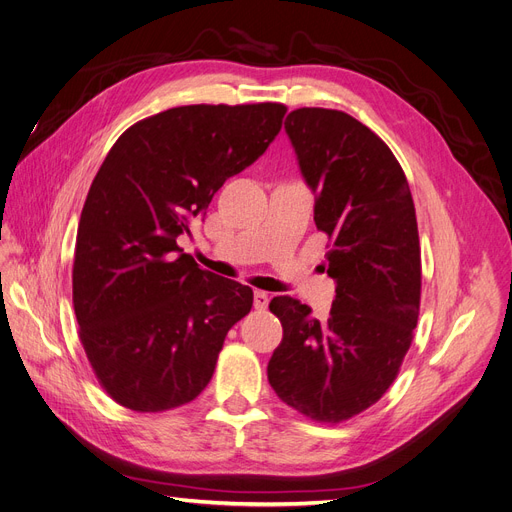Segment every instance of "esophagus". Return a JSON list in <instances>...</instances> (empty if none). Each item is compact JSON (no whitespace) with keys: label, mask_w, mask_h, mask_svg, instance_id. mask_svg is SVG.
I'll use <instances>...</instances> for the list:
<instances>
[{"label":"esophagus","mask_w":512,"mask_h":512,"mask_svg":"<svg viewBox=\"0 0 512 512\" xmlns=\"http://www.w3.org/2000/svg\"><path fill=\"white\" fill-rule=\"evenodd\" d=\"M270 304V295L266 291H255V299H253V306L257 310H266Z\"/></svg>","instance_id":"esophagus-1"}]
</instances>
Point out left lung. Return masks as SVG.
Returning <instances> with one entry per match:
<instances>
[{
    "mask_svg": "<svg viewBox=\"0 0 512 512\" xmlns=\"http://www.w3.org/2000/svg\"><path fill=\"white\" fill-rule=\"evenodd\" d=\"M314 221L333 240L335 301L325 323L289 295L270 310L282 342L268 363L280 401L316 422H342L382 399L420 314V238L413 198L388 145L344 111L304 107L285 120Z\"/></svg>",
    "mask_w": 512,
    "mask_h": 512,
    "instance_id": "obj_1",
    "label": "left lung"
}]
</instances>
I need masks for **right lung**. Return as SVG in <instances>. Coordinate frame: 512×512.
<instances>
[{
  "instance_id": "obj_1",
  "label": "right lung",
  "mask_w": 512,
  "mask_h": 512,
  "mask_svg": "<svg viewBox=\"0 0 512 512\" xmlns=\"http://www.w3.org/2000/svg\"><path fill=\"white\" fill-rule=\"evenodd\" d=\"M287 107L185 105L130 126L82 208L73 308L99 382L120 405L181 407L211 382L223 339L253 291L177 246L217 189L251 166Z\"/></svg>"
}]
</instances>
